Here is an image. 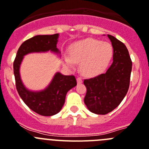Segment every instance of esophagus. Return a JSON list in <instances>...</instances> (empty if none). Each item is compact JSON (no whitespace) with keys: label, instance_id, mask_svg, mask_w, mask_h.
<instances>
[{"label":"esophagus","instance_id":"34e87169","mask_svg":"<svg viewBox=\"0 0 149 149\" xmlns=\"http://www.w3.org/2000/svg\"><path fill=\"white\" fill-rule=\"evenodd\" d=\"M77 82H78V84H81L82 82V79L81 77H78L77 78Z\"/></svg>","mask_w":149,"mask_h":149}]
</instances>
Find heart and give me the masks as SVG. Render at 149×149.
<instances>
[{"label":"heart","instance_id":"1","mask_svg":"<svg viewBox=\"0 0 149 149\" xmlns=\"http://www.w3.org/2000/svg\"><path fill=\"white\" fill-rule=\"evenodd\" d=\"M70 56L64 57V62L73 67L76 62L81 61L80 70L85 76H95L102 73L113 56V48L107 42L87 39L72 45Z\"/></svg>","mask_w":149,"mask_h":149}]
</instances>
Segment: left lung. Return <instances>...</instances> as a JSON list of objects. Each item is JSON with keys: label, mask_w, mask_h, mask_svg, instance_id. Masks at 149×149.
Returning a JSON list of instances; mask_svg holds the SVG:
<instances>
[{"label": "left lung", "mask_w": 149, "mask_h": 149, "mask_svg": "<svg viewBox=\"0 0 149 149\" xmlns=\"http://www.w3.org/2000/svg\"><path fill=\"white\" fill-rule=\"evenodd\" d=\"M113 48V61L105 73L84 80V102L89 111L106 115L119 105L130 85L132 61L125 44L108 34Z\"/></svg>", "instance_id": "obj_1"}]
</instances>
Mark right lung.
<instances>
[{"instance_id":"add662e5","label":"right lung","mask_w":149,"mask_h":149,"mask_svg":"<svg viewBox=\"0 0 149 149\" xmlns=\"http://www.w3.org/2000/svg\"><path fill=\"white\" fill-rule=\"evenodd\" d=\"M59 34L37 35L24 41L19 47L13 63L15 86L19 96L31 110L43 116H52L58 113L65 102L68 91L76 85L74 76H64L58 72L52 82L44 90L32 91L24 87L21 79L19 68L25 55L33 52L51 51L60 54L57 48Z\"/></svg>"}]
</instances>
